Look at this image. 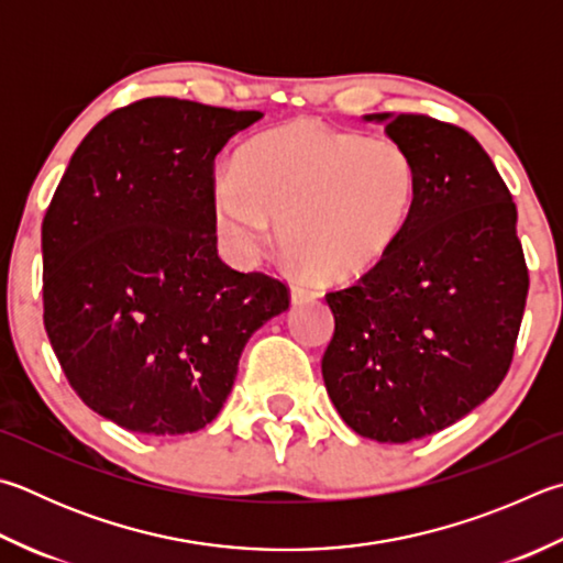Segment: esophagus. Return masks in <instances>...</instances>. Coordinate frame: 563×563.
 I'll return each mask as SVG.
<instances>
[{
    "label": "esophagus",
    "mask_w": 563,
    "mask_h": 563,
    "mask_svg": "<svg viewBox=\"0 0 563 563\" xmlns=\"http://www.w3.org/2000/svg\"><path fill=\"white\" fill-rule=\"evenodd\" d=\"M290 298L292 302H312L320 298V290L312 288V285L302 283V280H295L292 288H290Z\"/></svg>",
    "instance_id": "1"
}]
</instances>
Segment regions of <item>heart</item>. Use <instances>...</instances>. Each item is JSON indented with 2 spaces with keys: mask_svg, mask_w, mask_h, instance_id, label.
I'll return each instance as SVG.
<instances>
[{
  "mask_svg": "<svg viewBox=\"0 0 563 563\" xmlns=\"http://www.w3.org/2000/svg\"><path fill=\"white\" fill-rule=\"evenodd\" d=\"M418 175L388 137H362L298 120L246 142L213 189V217L227 249L253 261L271 221L290 258L327 280L372 271L401 236Z\"/></svg>",
  "mask_w": 563,
  "mask_h": 563,
  "instance_id": "obj_1",
  "label": "heart"
}]
</instances>
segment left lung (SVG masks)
<instances>
[{
	"instance_id": "8db88e82",
	"label": "left lung",
	"mask_w": 563,
	"mask_h": 563,
	"mask_svg": "<svg viewBox=\"0 0 563 563\" xmlns=\"http://www.w3.org/2000/svg\"><path fill=\"white\" fill-rule=\"evenodd\" d=\"M411 155V217L394 249L327 292L334 334L322 379L344 423L408 443L467 416L509 372L529 271L517 207L479 142L428 115L374 112Z\"/></svg>"
}]
</instances>
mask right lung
I'll return each mask as SVG.
<instances>
[{
  "mask_svg": "<svg viewBox=\"0 0 563 563\" xmlns=\"http://www.w3.org/2000/svg\"><path fill=\"white\" fill-rule=\"evenodd\" d=\"M258 110L142 98L70 157L41 223L44 327L68 384L128 431L219 416L251 334L290 288L219 258L213 159Z\"/></svg>",
  "mask_w": 563,
  "mask_h": 563,
  "instance_id": "add662e5",
  "label": "right lung"
}]
</instances>
